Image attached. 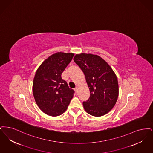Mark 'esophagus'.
<instances>
[{"label":"esophagus","mask_w":153,"mask_h":153,"mask_svg":"<svg viewBox=\"0 0 153 153\" xmlns=\"http://www.w3.org/2000/svg\"><path fill=\"white\" fill-rule=\"evenodd\" d=\"M74 90L75 91L76 93H78V87H75V89H74Z\"/></svg>","instance_id":"obj_1"}]
</instances>
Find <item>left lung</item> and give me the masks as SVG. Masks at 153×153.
Masks as SVG:
<instances>
[{
    "instance_id": "1",
    "label": "left lung",
    "mask_w": 153,
    "mask_h": 153,
    "mask_svg": "<svg viewBox=\"0 0 153 153\" xmlns=\"http://www.w3.org/2000/svg\"><path fill=\"white\" fill-rule=\"evenodd\" d=\"M74 61L85 75L90 96L83 102L87 113L103 116L115 106L119 94L117 76L111 67L100 56L91 53L76 54Z\"/></svg>"
}]
</instances>
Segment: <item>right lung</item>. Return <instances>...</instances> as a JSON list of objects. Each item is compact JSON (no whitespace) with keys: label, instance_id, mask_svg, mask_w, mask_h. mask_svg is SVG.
Segmentation results:
<instances>
[{"label":"right lung","instance_id":"right-lung-1","mask_svg":"<svg viewBox=\"0 0 153 153\" xmlns=\"http://www.w3.org/2000/svg\"><path fill=\"white\" fill-rule=\"evenodd\" d=\"M73 53H56L45 60L36 71L33 91L37 105L47 115L56 117L67 108L74 91L61 75L73 58Z\"/></svg>","mask_w":153,"mask_h":153}]
</instances>
